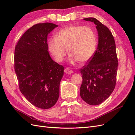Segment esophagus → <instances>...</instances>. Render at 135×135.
Returning a JSON list of instances; mask_svg holds the SVG:
<instances>
[{
    "label": "esophagus",
    "mask_w": 135,
    "mask_h": 135,
    "mask_svg": "<svg viewBox=\"0 0 135 135\" xmlns=\"http://www.w3.org/2000/svg\"><path fill=\"white\" fill-rule=\"evenodd\" d=\"M64 72L66 73V74H71V73H73V71L71 70H70V69L68 68L65 69Z\"/></svg>",
    "instance_id": "obj_1"
}]
</instances>
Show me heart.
Here are the masks:
<instances>
[{
    "instance_id": "heart-1",
    "label": "heart",
    "mask_w": 135,
    "mask_h": 135,
    "mask_svg": "<svg viewBox=\"0 0 135 135\" xmlns=\"http://www.w3.org/2000/svg\"><path fill=\"white\" fill-rule=\"evenodd\" d=\"M48 47L57 62H61L68 54L69 61L74 64L77 60L84 63L92 57L96 50L97 36L89 26H69L58 32L56 36L50 38Z\"/></svg>"
}]
</instances>
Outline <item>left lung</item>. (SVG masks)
Segmentation results:
<instances>
[{
    "mask_svg": "<svg viewBox=\"0 0 135 135\" xmlns=\"http://www.w3.org/2000/svg\"><path fill=\"white\" fill-rule=\"evenodd\" d=\"M96 25L98 46L89 62L80 69L82 100L91 105H99L110 96L116 84L118 66L115 40L109 28L93 17L84 18Z\"/></svg>",
    "mask_w": 135,
    "mask_h": 135,
    "instance_id": "left-lung-1",
    "label": "left lung"
}]
</instances>
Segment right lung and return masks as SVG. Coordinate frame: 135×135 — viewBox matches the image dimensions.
Masks as SVG:
<instances>
[{
    "mask_svg": "<svg viewBox=\"0 0 135 135\" xmlns=\"http://www.w3.org/2000/svg\"><path fill=\"white\" fill-rule=\"evenodd\" d=\"M58 25L38 23L23 34L15 47V70L20 90L35 107L48 109L57 101L64 68L52 59L48 35Z\"/></svg>",
    "mask_w": 135,
    "mask_h": 135,
    "instance_id": "1",
    "label": "right lung"
}]
</instances>
